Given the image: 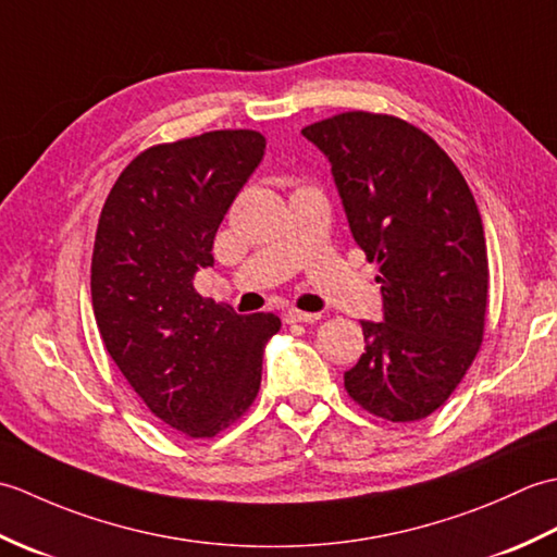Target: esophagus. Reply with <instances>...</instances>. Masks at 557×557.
I'll return each instance as SVG.
<instances>
[{
  "label": "esophagus",
  "instance_id": "34e87169",
  "mask_svg": "<svg viewBox=\"0 0 557 557\" xmlns=\"http://www.w3.org/2000/svg\"><path fill=\"white\" fill-rule=\"evenodd\" d=\"M285 321L287 323H318V321H321V313H306V311L289 309L285 313Z\"/></svg>",
  "mask_w": 557,
  "mask_h": 557
}]
</instances>
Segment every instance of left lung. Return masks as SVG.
I'll return each instance as SVG.
<instances>
[{"label": "left lung", "instance_id": "left-lung-1", "mask_svg": "<svg viewBox=\"0 0 557 557\" xmlns=\"http://www.w3.org/2000/svg\"><path fill=\"white\" fill-rule=\"evenodd\" d=\"M333 168L354 242L377 263L383 321L345 373L373 417L407 423L445 405L483 339L488 256L465 176L421 128L345 112L301 128Z\"/></svg>", "mask_w": 557, "mask_h": 557}]
</instances>
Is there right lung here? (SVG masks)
<instances>
[{
  "instance_id": "1",
  "label": "right lung",
  "mask_w": 557,
  "mask_h": 557,
  "mask_svg": "<svg viewBox=\"0 0 557 557\" xmlns=\"http://www.w3.org/2000/svg\"><path fill=\"white\" fill-rule=\"evenodd\" d=\"M265 156L248 128L152 146L104 200L90 294L110 357L170 429L212 437L253 405L275 313L239 315L194 287L215 263L212 242Z\"/></svg>"
}]
</instances>
